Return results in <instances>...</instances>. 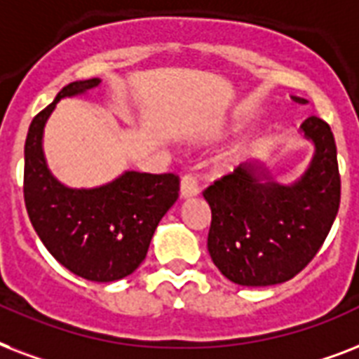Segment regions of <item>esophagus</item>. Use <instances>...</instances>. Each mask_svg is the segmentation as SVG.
I'll return each instance as SVG.
<instances>
[{
	"mask_svg": "<svg viewBox=\"0 0 359 359\" xmlns=\"http://www.w3.org/2000/svg\"><path fill=\"white\" fill-rule=\"evenodd\" d=\"M198 182L196 177L187 174V176L182 177V185H180V193H182V198H193L198 194Z\"/></svg>",
	"mask_w": 359,
	"mask_h": 359,
	"instance_id": "esophagus-1",
	"label": "esophagus"
}]
</instances>
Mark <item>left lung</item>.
I'll return each instance as SVG.
<instances>
[{
  "label": "left lung",
  "instance_id": "1",
  "mask_svg": "<svg viewBox=\"0 0 359 359\" xmlns=\"http://www.w3.org/2000/svg\"><path fill=\"white\" fill-rule=\"evenodd\" d=\"M299 129L315 144V154L298 182L280 185L262 165L245 163L204 191L211 208L208 251L236 285L269 286L292 279L315 258L335 221L341 177L333 133L316 116Z\"/></svg>",
  "mask_w": 359,
  "mask_h": 359
}]
</instances>
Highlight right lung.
Masks as SVG:
<instances>
[{"label":"right lung","mask_w":359,"mask_h":359,"mask_svg":"<svg viewBox=\"0 0 359 359\" xmlns=\"http://www.w3.org/2000/svg\"><path fill=\"white\" fill-rule=\"evenodd\" d=\"M99 84V79L71 82L33 118L24 146V202L33 229L61 266L82 279L112 283L146 258L157 224L177 200L180 177L127 170L101 187L71 189L52 176L43 151L50 114L61 99Z\"/></svg>","instance_id":"1"}]
</instances>
